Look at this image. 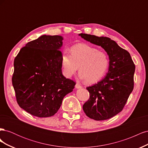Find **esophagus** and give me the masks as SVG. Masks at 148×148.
Wrapping results in <instances>:
<instances>
[{"label": "esophagus", "mask_w": 148, "mask_h": 148, "mask_svg": "<svg viewBox=\"0 0 148 148\" xmlns=\"http://www.w3.org/2000/svg\"><path fill=\"white\" fill-rule=\"evenodd\" d=\"M75 88H77V89H78V88H82V86L81 84H78V83H77L75 84Z\"/></svg>", "instance_id": "obj_1"}]
</instances>
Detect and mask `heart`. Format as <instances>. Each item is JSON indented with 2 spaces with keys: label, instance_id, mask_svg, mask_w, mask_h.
<instances>
[{
  "label": "heart",
  "instance_id": "b5f03b06",
  "mask_svg": "<svg viewBox=\"0 0 148 148\" xmlns=\"http://www.w3.org/2000/svg\"><path fill=\"white\" fill-rule=\"evenodd\" d=\"M70 55L62 53L60 63L62 72L70 78L78 70L79 77L88 83L100 80L107 72L109 65V58L106 52L86 44H78L71 46Z\"/></svg>",
  "mask_w": 148,
  "mask_h": 148
}]
</instances>
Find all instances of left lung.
I'll list each match as a JSON object with an SVG mask.
<instances>
[{
  "label": "left lung",
  "mask_w": 148,
  "mask_h": 148,
  "mask_svg": "<svg viewBox=\"0 0 148 148\" xmlns=\"http://www.w3.org/2000/svg\"><path fill=\"white\" fill-rule=\"evenodd\" d=\"M79 36L101 46L109 57V71L104 79L87 87L89 99L83 109L90 119L104 120L122 111L134 88L135 65L130 53L113 40L84 33Z\"/></svg>",
  "instance_id": "left-lung-1"
}]
</instances>
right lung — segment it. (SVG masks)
Listing matches in <instances>:
<instances>
[{
	"mask_svg": "<svg viewBox=\"0 0 148 148\" xmlns=\"http://www.w3.org/2000/svg\"><path fill=\"white\" fill-rule=\"evenodd\" d=\"M60 36L43 35L21 49L12 81L18 104L30 114L48 117L57 112L76 83L62 75Z\"/></svg>",
	"mask_w": 148,
	"mask_h": 148,
	"instance_id": "add662e5",
	"label": "right lung"
}]
</instances>
